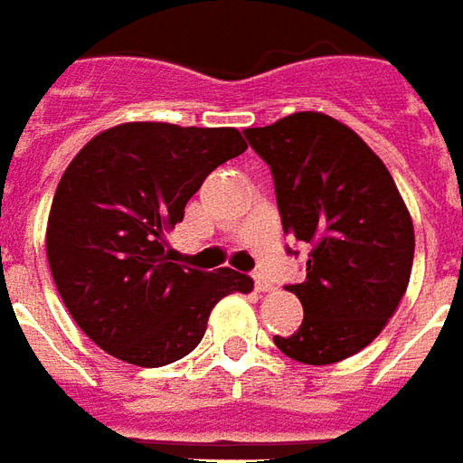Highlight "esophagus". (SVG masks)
Wrapping results in <instances>:
<instances>
[{"mask_svg":"<svg viewBox=\"0 0 463 463\" xmlns=\"http://www.w3.org/2000/svg\"><path fill=\"white\" fill-rule=\"evenodd\" d=\"M253 278H255V290H260V293H268V290H273V283H270V280H268V278H265L260 270H255Z\"/></svg>","mask_w":463,"mask_h":463,"instance_id":"obj_1","label":"esophagus"}]
</instances>
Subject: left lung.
Instances as JSON below:
<instances>
[{"mask_svg": "<svg viewBox=\"0 0 463 463\" xmlns=\"http://www.w3.org/2000/svg\"><path fill=\"white\" fill-rule=\"evenodd\" d=\"M245 137L270 167L283 231L310 248L303 283L286 286L303 323L273 341L308 366L344 361L383 331L406 293L411 215L386 165L338 119L296 112Z\"/></svg>", "mask_w": 463, "mask_h": 463, "instance_id": "obj_1", "label": "left lung"}]
</instances>
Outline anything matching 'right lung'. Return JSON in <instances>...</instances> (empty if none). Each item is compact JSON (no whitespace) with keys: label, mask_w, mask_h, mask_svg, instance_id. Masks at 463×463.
<instances>
[{"label":"right lung","mask_w":463,"mask_h":463,"mask_svg":"<svg viewBox=\"0 0 463 463\" xmlns=\"http://www.w3.org/2000/svg\"><path fill=\"white\" fill-rule=\"evenodd\" d=\"M245 147L235 128L128 122L99 132L64 170L47 258L70 316L102 351L167 366L203 341L218 300L253 290L245 273L187 268L165 250L203 180Z\"/></svg>","instance_id":"obj_1"}]
</instances>
